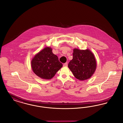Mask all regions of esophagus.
<instances>
[{"mask_svg": "<svg viewBox=\"0 0 123 123\" xmlns=\"http://www.w3.org/2000/svg\"><path fill=\"white\" fill-rule=\"evenodd\" d=\"M64 66H68V64H67V63H64V65H63Z\"/></svg>", "mask_w": 123, "mask_h": 123, "instance_id": "1", "label": "esophagus"}]
</instances>
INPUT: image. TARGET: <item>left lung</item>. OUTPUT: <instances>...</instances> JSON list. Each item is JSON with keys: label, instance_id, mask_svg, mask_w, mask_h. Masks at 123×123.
Masks as SVG:
<instances>
[{"label": "left lung", "instance_id": "8db88e82", "mask_svg": "<svg viewBox=\"0 0 123 123\" xmlns=\"http://www.w3.org/2000/svg\"><path fill=\"white\" fill-rule=\"evenodd\" d=\"M68 67L77 79L82 81L88 79L94 74L96 68L94 54L88 49H74L73 59L69 63Z\"/></svg>", "mask_w": 123, "mask_h": 123}]
</instances>
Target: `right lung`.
Returning a JSON list of instances; mask_svg holds the SVG:
<instances>
[{
	"mask_svg": "<svg viewBox=\"0 0 123 123\" xmlns=\"http://www.w3.org/2000/svg\"><path fill=\"white\" fill-rule=\"evenodd\" d=\"M58 57L49 47H45L35 55L31 61L32 70L35 74L43 79H50L62 67Z\"/></svg>",
	"mask_w": 123,
	"mask_h": 123,
	"instance_id": "obj_1",
	"label": "right lung"
}]
</instances>
